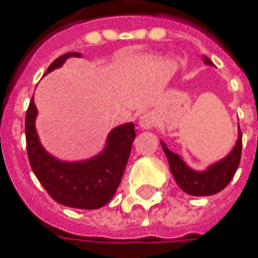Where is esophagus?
<instances>
[{"instance_id": "34e87169", "label": "esophagus", "mask_w": 258, "mask_h": 258, "mask_svg": "<svg viewBox=\"0 0 258 258\" xmlns=\"http://www.w3.org/2000/svg\"><path fill=\"white\" fill-rule=\"evenodd\" d=\"M137 125H139V128L140 130H150L151 127L156 125V115H154L153 112L144 114L143 117H140Z\"/></svg>"}]
</instances>
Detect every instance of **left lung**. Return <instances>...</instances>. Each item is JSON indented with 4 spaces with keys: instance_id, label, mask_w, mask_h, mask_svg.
<instances>
[{
    "instance_id": "left-lung-1",
    "label": "left lung",
    "mask_w": 258,
    "mask_h": 258,
    "mask_svg": "<svg viewBox=\"0 0 258 258\" xmlns=\"http://www.w3.org/2000/svg\"><path fill=\"white\" fill-rule=\"evenodd\" d=\"M202 60L205 64L212 66V62L207 56H202ZM162 143V149L167 157V162L170 166V172L173 174L177 186L192 196H209L221 192L225 186L231 182L234 174L237 172V167L240 164L241 159V131L238 127V137L232 147V150L218 162L209 164L204 170H195L190 166H187L182 159L180 154L173 153L167 147L164 141Z\"/></svg>"
}]
</instances>
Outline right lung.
<instances>
[{
  "label": "right lung",
  "instance_id": "1",
  "mask_svg": "<svg viewBox=\"0 0 258 258\" xmlns=\"http://www.w3.org/2000/svg\"><path fill=\"white\" fill-rule=\"evenodd\" d=\"M69 57H81V53H64L47 68L46 75L62 68ZM36 118L37 107L31 98L26 114L28 162L47 194L57 204L69 208L98 209L107 205L115 195L128 162L136 139L134 122H125L111 130L104 149L95 156L85 160L64 162L41 146Z\"/></svg>",
  "mask_w": 258,
  "mask_h": 258
}]
</instances>
